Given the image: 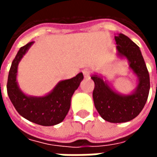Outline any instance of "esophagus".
Masks as SVG:
<instances>
[{"mask_svg":"<svg viewBox=\"0 0 157 157\" xmlns=\"http://www.w3.org/2000/svg\"><path fill=\"white\" fill-rule=\"evenodd\" d=\"M82 73H83V75H84V77L85 78H89L90 77V71L87 70V69H85V70H83L82 71Z\"/></svg>","mask_w":157,"mask_h":157,"instance_id":"esophagus-1","label":"esophagus"}]
</instances>
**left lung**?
Instances as JSON below:
<instances>
[{"mask_svg": "<svg viewBox=\"0 0 157 157\" xmlns=\"http://www.w3.org/2000/svg\"><path fill=\"white\" fill-rule=\"evenodd\" d=\"M114 39L118 55L128 59L129 67L138 77V85L131 94L121 95L114 92L102 76L93 75L91 77L95 83L92 97L96 109L104 120L124 123L137 117L144 108L150 91V75L138 45L123 33Z\"/></svg>", "mask_w": 157, "mask_h": 157, "instance_id": "left-lung-1", "label": "left lung"}]
</instances>
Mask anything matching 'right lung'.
Returning <instances> with one entry per match:
<instances>
[{"instance_id":"1","label":"right lung","mask_w":157,"mask_h":157,"mask_svg":"<svg viewBox=\"0 0 157 157\" xmlns=\"http://www.w3.org/2000/svg\"><path fill=\"white\" fill-rule=\"evenodd\" d=\"M33 42L20 48L12 63L7 80V94L19 114L29 121L43 126H53L64 120L71 108V99L83 80L82 72L75 77L59 82L51 92L44 97L27 96L20 90L17 66Z\"/></svg>"}]
</instances>
